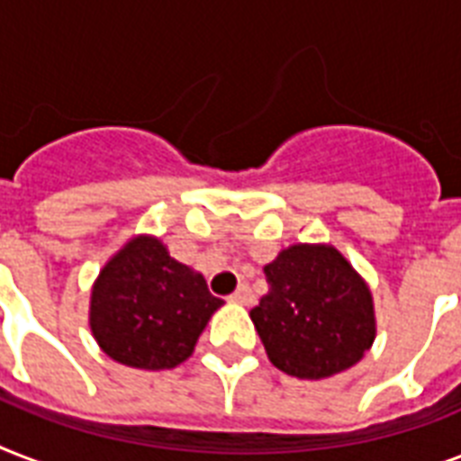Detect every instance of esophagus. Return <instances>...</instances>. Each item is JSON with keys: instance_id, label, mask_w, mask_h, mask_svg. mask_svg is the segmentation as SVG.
I'll use <instances>...</instances> for the list:
<instances>
[{"instance_id": "obj_1", "label": "esophagus", "mask_w": 461, "mask_h": 461, "mask_svg": "<svg viewBox=\"0 0 461 461\" xmlns=\"http://www.w3.org/2000/svg\"><path fill=\"white\" fill-rule=\"evenodd\" d=\"M231 302L234 303H241V306H249V303H253V292L249 285H239L237 292L230 296Z\"/></svg>"}]
</instances>
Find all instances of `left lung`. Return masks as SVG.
I'll return each mask as SVG.
<instances>
[{
    "mask_svg": "<svg viewBox=\"0 0 461 461\" xmlns=\"http://www.w3.org/2000/svg\"><path fill=\"white\" fill-rule=\"evenodd\" d=\"M263 270L270 292L251 321L273 366L321 380L364 358L375 339L373 296L342 253L328 244H294Z\"/></svg>",
    "mask_w": 461,
    "mask_h": 461,
    "instance_id": "8db88e82",
    "label": "left lung"
}]
</instances>
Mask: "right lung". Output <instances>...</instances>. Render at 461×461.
Masks as SVG:
<instances>
[{
	"instance_id": "1",
	"label": "right lung",
	"mask_w": 461,
	"mask_h": 461,
	"mask_svg": "<svg viewBox=\"0 0 461 461\" xmlns=\"http://www.w3.org/2000/svg\"><path fill=\"white\" fill-rule=\"evenodd\" d=\"M205 277L174 260L155 237H133L100 270L90 294V330L119 364L165 371L194 354L222 306Z\"/></svg>"
}]
</instances>
